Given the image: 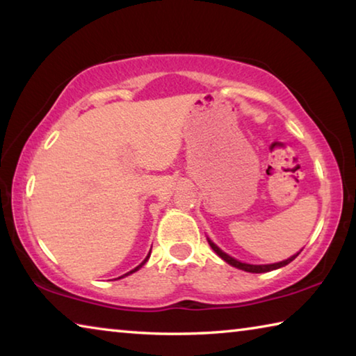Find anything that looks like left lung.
<instances>
[{
    "instance_id": "8db88e82",
    "label": "left lung",
    "mask_w": 356,
    "mask_h": 356,
    "mask_svg": "<svg viewBox=\"0 0 356 356\" xmlns=\"http://www.w3.org/2000/svg\"><path fill=\"white\" fill-rule=\"evenodd\" d=\"M209 245L212 246V250L216 252V254H218L222 261H226L229 265H232V267H236V268H240V270H245V272H250V273H265V272H272V270H276V268H281V267H284V265H287V264H291L295 257L298 256V252L295 256H292V257H289V259H286V261H282V262H278V264H268V265H251V264H243V262H240V261H237V259H234V257H231V256H227L226 252H222L218 246H216L213 242H210L209 240Z\"/></svg>"
}]
</instances>
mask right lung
Returning <instances> with one entry per match:
<instances>
[{"label": "right lung", "mask_w": 356, "mask_h": 356, "mask_svg": "<svg viewBox=\"0 0 356 356\" xmlns=\"http://www.w3.org/2000/svg\"><path fill=\"white\" fill-rule=\"evenodd\" d=\"M149 256H150V252H149ZM149 256H147V257H146V259H144V261H143V262H141V264H140V265H138V267H136V268H134V270H131V272H129V273H125V275H124V276H127V275H130V273H135V272H136V270H140V268H141V267H143V265H144V264H146V262H147V259H149ZM124 276H120V278H124Z\"/></svg>", "instance_id": "obj_1"}]
</instances>
